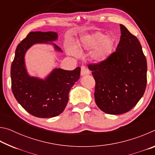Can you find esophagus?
Listing matches in <instances>:
<instances>
[{
  "label": "esophagus",
  "instance_id": "obj_1",
  "mask_svg": "<svg viewBox=\"0 0 155 155\" xmlns=\"http://www.w3.org/2000/svg\"><path fill=\"white\" fill-rule=\"evenodd\" d=\"M90 74V70L87 69L85 66H81V76H85L86 74Z\"/></svg>",
  "mask_w": 155,
  "mask_h": 155
}]
</instances>
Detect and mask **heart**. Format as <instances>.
Returning a JSON list of instances; mask_svg holds the SVG:
<instances>
[{
	"label": "heart",
	"mask_w": 155,
	"mask_h": 155,
	"mask_svg": "<svg viewBox=\"0 0 155 155\" xmlns=\"http://www.w3.org/2000/svg\"><path fill=\"white\" fill-rule=\"evenodd\" d=\"M83 44L87 48H95L94 58L98 62L104 61L111 54L114 45L112 37L105 36L101 32H96L85 36L83 39ZM70 54H77V51L74 46H70L68 48Z\"/></svg>",
	"instance_id": "obj_1"
}]
</instances>
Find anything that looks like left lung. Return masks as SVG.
<instances>
[{"instance_id":"8db88e82","label":"left lung","mask_w":155,"mask_h":155,"mask_svg":"<svg viewBox=\"0 0 155 155\" xmlns=\"http://www.w3.org/2000/svg\"><path fill=\"white\" fill-rule=\"evenodd\" d=\"M116 51L104 61L90 64L96 81L94 97L98 108L108 114L129 111L143 96L147 62L140 41L124 25Z\"/></svg>"}]
</instances>
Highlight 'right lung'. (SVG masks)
<instances>
[{
	"label": "right lung",
	"instance_id": "add662e5",
	"mask_svg": "<svg viewBox=\"0 0 155 155\" xmlns=\"http://www.w3.org/2000/svg\"><path fill=\"white\" fill-rule=\"evenodd\" d=\"M56 32H30L18 44L11 67L12 90L21 106L38 117H55L64 111L68 94L80 77L81 68L74 70L55 68L45 79L31 77L25 66V56L28 49L36 44H51L55 51L61 49L52 43L57 40Z\"/></svg>",
	"mask_w": 155,
	"mask_h": 155
}]
</instances>
